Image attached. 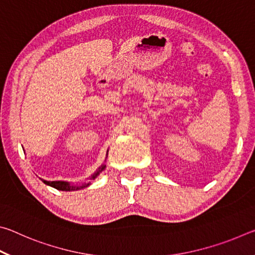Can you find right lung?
I'll return each instance as SVG.
<instances>
[{
	"instance_id": "add662e5",
	"label": "right lung",
	"mask_w": 255,
	"mask_h": 255,
	"mask_svg": "<svg viewBox=\"0 0 255 255\" xmlns=\"http://www.w3.org/2000/svg\"><path fill=\"white\" fill-rule=\"evenodd\" d=\"M108 155V154H107ZM106 169V164H102V165L99 167V169L94 172V173L90 176V181L94 180L97 178V176L101 173V172ZM84 182L80 185H75V184H71L70 182H66V181H46V180H42V182L47 185H50V187H53L57 190H62V191H74V190H80V189H83L89 187L91 182Z\"/></svg>"
}]
</instances>
